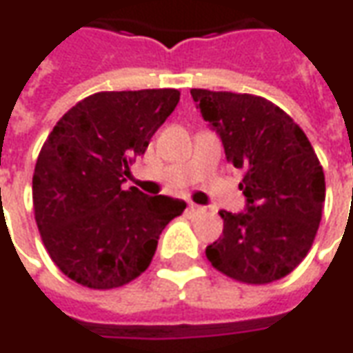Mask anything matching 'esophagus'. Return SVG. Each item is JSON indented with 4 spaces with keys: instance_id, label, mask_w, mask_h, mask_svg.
<instances>
[{
    "instance_id": "esophagus-1",
    "label": "esophagus",
    "mask_w": 353,
    "mask_h": 353,
    "mask_svg": "<svg viewBox=\"0 0 353 353\" xmlns=\"http://www.w3.org/2000/svg\"><path fill=\"white\" fill-rule=\"evenodd\" d=\"M204 212H206V208L199 206V204H191V206H189V214H192V215L204 214Z\"/></svg>"
}]
</instances>
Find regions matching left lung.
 Instances as JSON below:
<instances>
[{
    "instance_id": "8db88e82",
    "label": "left lung",
    "mask_w": 353,
    "mask_h": 353,
    "mask_svg": "<svg viewBox=\"0 0 353 353\" xmlns=\"http://www.w3.org/2000/svg\"><path fill=\"white\" fill-rule=\"evenodd\" d=\"M192 100L221 136L227 161L244 170V214L221 210L223 234L206 248L215 270L265 285L303 263L318 232L325 176L303 128L255 94L191 88Z\"/></svg>"
}]
</instances>
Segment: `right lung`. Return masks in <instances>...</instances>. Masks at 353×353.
I'll list each match as a JSON object with an SVG mask.
<instances>
[{"label":"right lung","instance_id":"obj_1","mask_svg":"<svg viewBox=\"0 0 353 353\" xmlns=\"http://www.w3.org/2000/svg\"><path fill=\"white\" fill-rule=\"evenodd\" d=\"M177 101L176 88L90 94L45 139L32 179L35 223L52 263L83 288L136 280L183 214V200L121 187Z\"/></svg>","mask_w":353,"mask_h":353}]
</instances>
